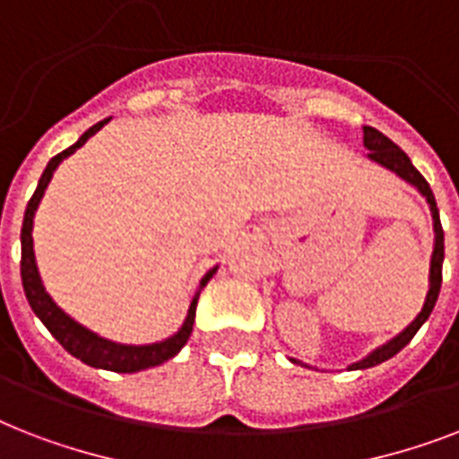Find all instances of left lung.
<instances>
[{
  "label": "left lung",
  "mask_w": 459,
  "mask_h": 459,
  "mask_svg": "<svg viewBox=\"0 0 459 459\" xmlns=\"http://www.w3.org/2000/svg\"><path fill=\"white\" fill-rule=\"evenodd\" d=\"M364 147L369 150L367 157L371 161H377V164L385 166V169H391L400 176V178H405L407 183H412L417 190H420L424 197H427L429 207H431V216H434V230H436V245H434V257H431V276H429V293H427V302L421 307V312L417 314V319L410 324V326L398 333L393 341H388L385 345L377 348L371 355H367L362 362H355L350 369H369V367H377V364L385 362V359H391L393 355H398L400 350L405 348L407 342L412 341L414 333L420 331L421 324L429 319V314L434 312V305L438 300V293H441V281H443V252H446V245H443V226H441V216H438V207H436V197L431 193V187H429L427 178L421 176L417 169L412 166L410 157H407L403 150H400L391 138H385L384 133H378L377 128H371V126H364ZM295 362V359H293Z\"/></svg>",
  "instance_id": "8db88e82"
}]
</instances>
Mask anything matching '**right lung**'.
Masks as SVG:
<instances>
[{
	"instance_id": "obj_1",
	"label": "right lung",
	"mask_w": 459,
	"mask_h": 459,
	"mask_svg": "<svg viewBox=\"0 0 459 459\" xmlns=\"http://www.w3.org/2000/svg\"><path fill=\"white\" fill-rule=\"evenodd\" d=\"M104 124H109V118H104L100 124H95L90 131H85L81 135V140L71 145L68 150L59 152L56 157L49 159L45 173L38 183V190L32 193L28 207H25L23 216V229H21V279H23V290L25 298L30 302L32 312L38 314L39 321L49 328V333L56 338V341L64 345V350H68L71 355L78 357L81 362L90 364V367H97V369H109V371H121V374H133V371L150 369V367H157V364L171 359L180 352V348L186 345L190 333H193L195 324V307H197V298H200V290L190 302V309H187L186 324L180 326V331L171 338H166L161 342H152V345H121V342L107 341V338H100L97 333H92L90 328L81 326L78 321H74L66 312H61L56 302L47 295L45 286H42V279H39L38 264H35V252H32V216H35V209H38L42 195H45L49 180H52V173L56 171V166L64 161L66 157L82 147L88 143L90 135H95ZM216 273V269L207 272V276L202 279L200 288L207 286V281Z\"/></svg>"
}]
</instances>
